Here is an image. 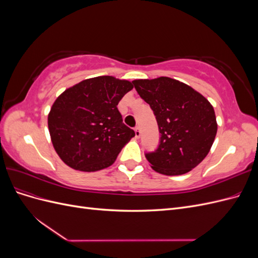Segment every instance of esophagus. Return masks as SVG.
I'll return each instance as SVG.
<instances>
[{
  "label": "esophagus",
  "instance_id": "34e87169",
  "mask_svg": "<svg viewBox=\"0 0 258 258\" xmlns=\"http://www.w3.org/2000/svg\"><path fill=\"white\" fill-rule=\"evenodd\" d=\"M135 132H136V138L139 139L140 136H141V130H140L139 127H136V128H135Z\"/></svg>",
  "mask_w": 258,
  "mask_h": 258
}]
</instances>
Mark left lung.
I'll return each mask as SVG.
<instances>
[{"instance_id": "left-lung-1", "label": "left lung", "mask_w": 258, "mask_h": 258, "mask_svg": "<svg viewBox=\"0 0 258 258\" xmlns=\"http://www.w3.org/2000/svg\"><path fill=\"white\" fill-rule=\"evenodd\" d=\"M135 88L150 104L160 132L157 150L147 153L151 167L160 174L189 172L206 158L214 142V108L190 86L170 77L136 80Z\"/></svg>"}]
</instances>
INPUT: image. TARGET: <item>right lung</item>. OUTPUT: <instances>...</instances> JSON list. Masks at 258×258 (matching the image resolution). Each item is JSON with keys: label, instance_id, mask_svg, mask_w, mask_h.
<instances>
[{"label": "right lung", "instance_id": "right-lung-1", "mask_svg": "<svg viewBox=\"0 0 258 258\" xmlns=\"http://www.w3.org/2000/svg\"><path fill=\"white\" fill-rule=\"evenodd\" d=\"M132 88L129 81L98 76L72 86L56 99L48 129L54 151L67 166L95 172L113 165L136 136L117 108Z\"/></svg>", "mask_w": 258, "mask_h": 258}]
</instances>
